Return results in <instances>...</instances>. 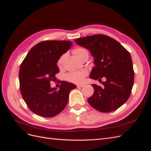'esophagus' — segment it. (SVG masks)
I'll list each match as a JSON object with an SVG mask.
<instances>
[{
	"instance_id": "1",
	"label": "esophagus",
	"mask_w": 151,
	"mask_h": 151,
	"mask_svg": "<svg viewBox=\"0 0 151 151\" xmlns=\"http://www.w3.org/2000/svg\"><path fill=\"white\" fill-rule=\"evenodd\" d=\"M83 86H84V85H83V84H79V85L76 86V87H77L78 88H82Z\"/></svg>"
}]
</instances>
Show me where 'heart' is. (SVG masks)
Masks as SVG:
<instances>
[{"label":"heart","mask_w":151,"mask_h":151,"mask_svg":"<svg viewBox=\"0 0 151 151\" xmlns=\"http://www.w3.org/2000/svg\"><path fill=\"white\" fill-rule=\"evenodd\" d=\"M86 51L87 50L83 49V48H76V49L74 50L73 52L75 54V55L79 59L82 56V54L86 52ZM61 61H62V59H60L58 61V65L61 63ZM87 74L88 72L85 70H81V71L69 73L66 75V79L68 81L74 83V84H80V83H81L83 81L84 78L86 75H87Z\"/></svg>","instance_id":"obj_1"}]
</instances>
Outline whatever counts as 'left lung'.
Returning <instances> with one entry per match:
<instances>
[{"instance_id": "1", "label": "left lung", "mask_w": 151, "mask_h": 151, "mask_svg": "<svg viewBox=\"0 0 151 151\" xmlns=\"http://www.w3.org/2000/svg\"><path fill=\"white\" fill-rule=\"evenodd\" d=\"M75 42L88 49L95 67L89 77H105L102 86L92 84L94 93L88 99L95 110L108 113L117 110L129 99L134 85V72L130 54L117 41L103 34L78 38Z\"/></svg>"}]
</instances>
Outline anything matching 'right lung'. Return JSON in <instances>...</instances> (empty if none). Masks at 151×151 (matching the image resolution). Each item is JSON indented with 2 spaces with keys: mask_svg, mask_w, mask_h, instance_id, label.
<instances>
[{
  "mask_svg": "<svg viewBox=\"0 0 151 151\" xmlns=\"http://www.w3.org/2000/svg\"><path fill=\"white\" fill-rule=\"evenodd\" d=\"M70 41H44L29 50L20 66V90L24 102L34 114L44 117L59 114L68 102L69 94L76 86L61 82L59 89L50 87L59 73L57 62L70 49Z\"/></svg>",
  "mask_w": 151,
  "mask_h": 151,
  "instance_id": "obj_1",
  "label": "right lung"
}]
</instances>
